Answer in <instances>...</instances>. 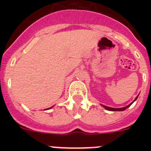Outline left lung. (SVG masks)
Returning a JSON list of instances; mask_svg holds the SVG:
<instances>
[{"mask_svg": "<svg viewBox=\"0 0 151 151\" xmlns=\"http://www.w3.org/2000/svg\"><path fill=\"white\" fill-rule=\"evenodd\" d=\"M138 95L135 97V99L134 100V101H133V102H134V101H135L136 100H137V98H138ZM133 102H132V103H131V104H129V105H128V106H125V107H121V108H113V107H110V106H105V105H103V104L101 105V106H102L104 108H105L106 110H109V111H123V110H126L127 108H129V106H131V105L132 104Z\"/></svg>", "mask_w": 151, "mask_h": 151, "instance_id": "1", "label": "left lung"}]
</instances>
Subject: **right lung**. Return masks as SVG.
Returning <instances> with one entry per match:
<instances>
[{
    "mask_svg": "<svg viewBox=\"0 0 151 151\" xmlns=\"http://www.w3.org/2000/svg\"><path fill=\"white\" fill-rule=\"evenodd\" d=\"M53 106H51V107H50V108H47V109H45V110H50V109H51L52 107H53Z\"/></svg>",
    "mask_w": 151,
    "mask_h": 151,
    "instance_id": "add662e5",
    "label": "right lung"
}]
</instances>
